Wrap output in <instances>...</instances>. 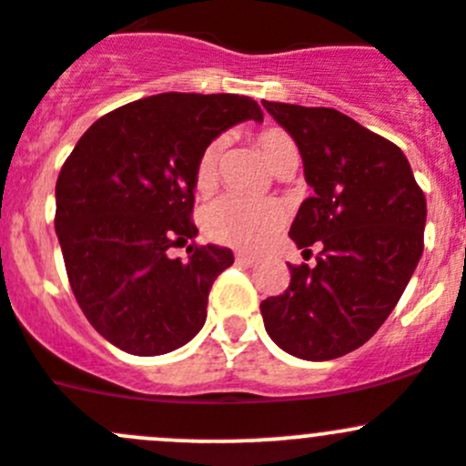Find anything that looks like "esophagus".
I'll return each instance as SVG.
<instances>
[{"label":"esophagus","mask_w":466,"mask_h":466,"mask_svg":"<svg viewBox=\"0 0 466 466\" xmlns=\"http://www.w3.org/2000/svg\"><path fill=\"white\" fill-rule=\"evenodd\" d=\"M236 263H238V265H245V268H251V265H256V258H254V256L238 254V256H236Z\"/></svg>","instance_id":"esophagus-1"}]
</instances>
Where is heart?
<instances>
[{"label": "heart", "mask_w": 466, "mask_h": 466, "mask_svg": "<svg viewBox=\"0 0 466 466\" xmlns=\"http://www.w3.org/2000/svg\"><path fill=\"white\" fill-rule=\"evenodd\" d=\"M258 146L274 174H279L292 157H297L295 141L279 127L258 132ZM224 150L226 137L219 135L208 141L206 148L198 155L197 167H194V187L198 194L215 192L219 183ZM283 219H286V212L272 198L251 201V198L228 194L206 208L203 230L210 240L219 245L240 251H258L281 228Z\"/></svg>", "instance_id": "obj_1"}]
</instances>
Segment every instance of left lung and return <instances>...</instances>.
Here are the masks:
<instances>
[{
    "mask_svg": "<svg viewBox=\"0 0 466 466\" xmlns=\"http://www.w3.org/2000/svg\"><path fill=\"white\" fill-rule=\"evenodd\" d=\"M302 153L313 197L288 236L316 265H290V283L260 302L269 339L288 354L327 361L382 327L423 254L425 194L405 153L329 107L268 103Z\"/></svg>",
    "mask_w": 466,
    "mask_h": 466,
    "instance_id": "left-lung-1",
    "label": "left lung"
}]
</instances>
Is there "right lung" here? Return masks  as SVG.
I'll list each match as a JSON object with an SVG mask.
<instances>
[{
    "instance_id": "obj_1",
    "label": "right lung",
    "mask_w": 466,
    "mask_h": 466,
    "mask_svg": "<svg viewBox=\"0 0 466 466\" xmlns=\"http://www.w3.org/2000/svg\"><path fill=\"white\" fill-rule=\"evenodd\" d=\"M263 121L236 93H159L97 118L56 178L55 228L86 320L123 352L155 357L201 331L233 251L197 245L194 167L230 126ZM187 246V261L171 259Z\"/></svg>"
}]
</instances>
